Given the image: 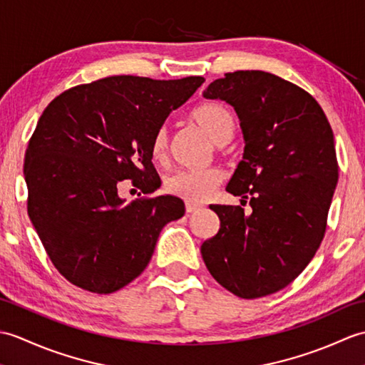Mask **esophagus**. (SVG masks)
Returning <instances> with one entry per match:
<instances>
[{"label":"esophagus","mask_w":365,"mask_h":365,"mask_svg":"<svg viewBox=\"0 0 365 365\" xmlns=\"http://www.w3.org/2000/svg\"><path fill=\"white\" fill-rule=\"evenodd\" d=\"M185 208H187V213H195V212L200 210V208H202V205H200V204L187 202V205H185Z\"/></svg>","instance_id":"obj_1"}]
</instances>
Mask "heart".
<instances>
[{"label":"heart","mask_w":365,"mask_h":365,"mask_svg":"<svg viewBox=\"0 0 365 365\" xmlns=\"http://www.w3.org/2000/svg\"><path fill=\"white\" fill-rule=\"evenodd\" d=\"M191 120L202 128L212 138L216 149H226L237 128L235 115L227 106L218 102H205L195 108ZM169 150V130L166 125L160 127L150 141V155L153 161L166 163ZM222 182V170L216 166L182 169L166 178L165 187L168 192L191 204H199L210 197L218 185Z\"/></svg>","instance_id":"1"}]
</instances>
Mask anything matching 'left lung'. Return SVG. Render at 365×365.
<instances>
[{
  "label": "left lung",
  "instance_id": "obj_1",
  "mask_svg": "<svg viewBox=\"0 0 365 365\" xmlns=\"http://www.w3.org/2000/svg\"><path fill=\"white\" fill-rule=\"evenodd\" d=\"M204 97L226 100L238 114L245 153L226 190L250 199L252 213L210 205L221 226L200 252L224 289L267 297L293 282L320 247L339 178L334 133L307 91L268 72L224 73Z\"/></svg>",
  "mask_w": 365,
  "mask_h": 365
}]
</instances>
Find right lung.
<instances>
[{"label": "right lung", "instance_id": "1", "mask_svg": "<svg viewBox=\"0 0 365 365\" xmlns=\"http://www.w3.org/2000/svg\"><path fill=\"white\" fill-rule=\"evenodd\" d=\"M205 80L114 75L78 84L45 108L28 143V215L51 263L68 282L113 293L149 265L161 229L182 218L174 196H152L160 177L150 141ZM143 198L123 205L118 183Z\"/></svg>", "mask_w": 365, "mask_h": 365}]
</instances>
